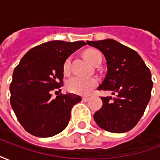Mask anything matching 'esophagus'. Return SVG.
I'll return each mask as SVG.
<instances>
[{
  "mask_svg": "<svg viewBox=\"0 0 160 160\" xmlns=\"http://www.w3.org/2000/svg\"><path fill=\"white\" fill-rule=\"evenodd\" d=\"M82 99H83V101H85V102H87V101L90 99V98H89V97H83V98H82Z\"/></svg>",
  "mask_w": 160,
  "mask_h": 160,
  "instance_id": "34e87169",
  "label": "esophagus"
}]
</instances>
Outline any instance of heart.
Here are the masks:
<instances>
[{
  "instance_id": "b5f03b06",
  "label": "heart",
  "mask_w": 160,
  "mask_h": 160,
  "mask_svg": "<svg viewBox=\"0 0 160 160\" xmlns=\"http://www.w3.org/2000/svg\"><path fill=\"white\" fill-rule=\"evenodd\" d=\"M85 56L87 60L95 65L98 62V60L102 59L101 53L97 49H91L85 52ZM70 66H71V57H68L63 63V71L64 73H69ZM98 81L96 78H88L75 75L70 78L67 81V89L72 93L77 95H87L89 94L97 87Z\"/></svg>"
}]
</instances>
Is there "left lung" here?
<instances>
[{"mask_svg": "<svg viewBox=\"0 0 160 160\" xmlns=\"http://www.w3.org/2000/svg\"><path fill=\"white\" fill-rule=\"evenodd\" d=\"M98 49L107 63V73L98 90L111 91L115 97H101L103 105L94 120L104 130L124 133L144 114L152 88L151 72L135 50L113 39L87 41Z\"/></svg>", "mask_w": 160, "mask_h": 160, "instance_id": "8db88e82", "label": "left lung"}]
</instances>
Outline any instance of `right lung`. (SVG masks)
Masks as SVG:
<instances>
[{
	"instance_id": "obj_1",
	"label": "right lung",
	"mask_w": 160,
	"mask_h": 160,
	"mask_svg": "<svg viewBox=\"0 0 160 160\" xmlns=\"http://www.w3.org/2000/svg\"><path fill=\"white\" fill-rule=\"evenodd\" d=\"M84 41H50L30 49L12 73L10 103L19 123L37 137H51L65 129L71 109L81 101L75 94H59L55 99L50 91L63 83V63Z\"/></svg>"
}]
</instances>
